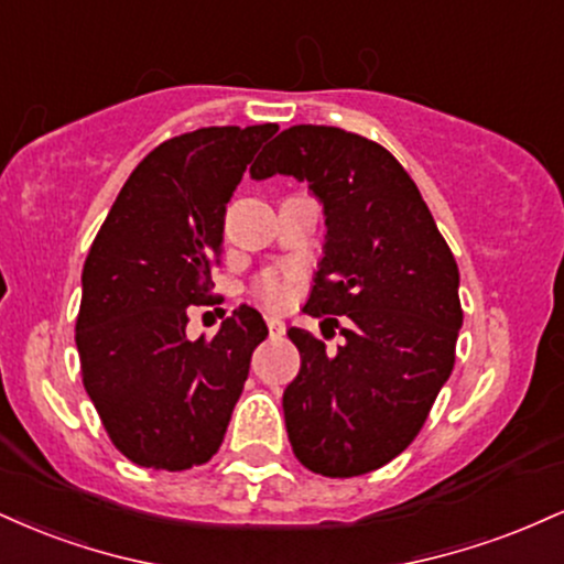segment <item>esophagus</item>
Here are the masks:
<instances>
[{"label":"esophagus","mask_w":564,"mask_h":564,"mask_svg":"<svg viewBox=\"0 0 564 564\" xmlns=\"http://www.w3.org/2000/svg\"><path fill=\"white\" fill-rule=\"evenodd\" d=\"M268 328H270V336L286 334V323H283L281 318H268Z\"/></svg>","instance_id":"esophagus-1"}]
</instances>
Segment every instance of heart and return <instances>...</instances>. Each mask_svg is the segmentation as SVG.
<instances>
[{
    "label": "heart",
    "mask_w": 564,
    "mask_h": 564,
    "mask_svg": "<svg viewBox=\"0 0 564 564\" xmlns=\"http://www.w3.org/2000/svg\"><path fill=\"white\" fill-rule=\"evenodd\" d=\"M291 286H294V275L270 270V273L260 275V281L254 283V291L264 304H270V307H281V304H286L289 300Z\"/></svg>",
    "instance_id": "heart-1"
}]
</instances>
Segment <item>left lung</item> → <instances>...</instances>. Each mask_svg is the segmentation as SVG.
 <instances>
[{
  "mask_svg": "<svg viewBox=\"0 0 564 564\" xmlns=\"http://www.w3.org/2000/svg\"><path fill=\"white\" fill-rule=\"evenodd\" d=\"M249 172L294 174L321 198L326 251L304 313L323 328L345 323L336 352L289 328L302 358L283 392L294 456L323 477L384 467L419 435L456 364L458 264L416 183L379 142L296 124Z\"/></svg>",
  "mask_w": 564,
  "mask_h": 564,
  "instance_id": "8db88e82",
  "label": "left lung"
}]
</instances>
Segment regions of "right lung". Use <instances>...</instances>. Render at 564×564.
<instances>
[{
	"instance_id": "obj_1",
	"label": "right lung",
	"mask_w": 564,
	"mask_h": 564,
	"mask_svg": "<svg viewBox=\"0 0 564 564\" xmlns=\"http://www.w3.org/2000/svg\"><path fill=\"white\" fill-rule=\"evenodd\" d=\"M275 124L204 127L153 148L129 174L89 246L76 347L82 381L132 464L183 471L223 445L268 336L241 304L219 332L187 339V307L215 304L228 200Z\"/></svg>"
}]
</instances>
